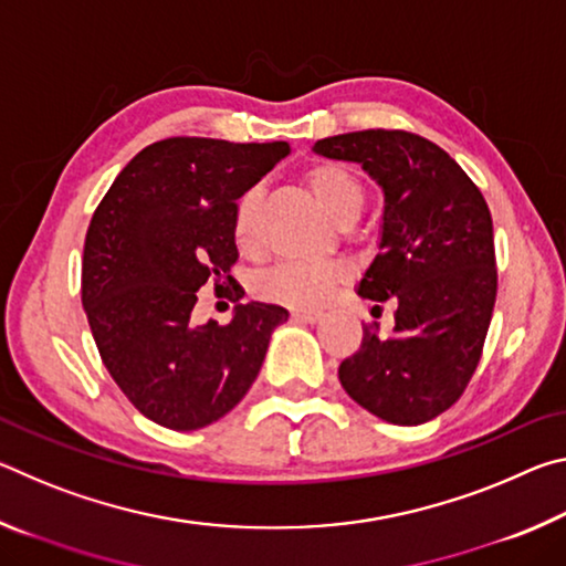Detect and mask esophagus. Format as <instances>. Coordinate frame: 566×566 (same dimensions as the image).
<instances>
[{"label":"esophagus","mask_w":566,"mask_h":566,"mask_svg":"<svg viewBox=\"0 0 566 566\" xmlns=\"http://www.w3.org/2000/svg\"><path fill=\"white\" fill-rule=\"evenodd\" d=\"M292 319L294 322H304V324H314V322L322 319V312L319 310H304V306H294Z\"/></svg>","instance_id":"1"}]
</instances>
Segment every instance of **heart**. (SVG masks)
Masks as SVG:
<instances>
[{"instance_id":"b5f03b06","label":"heart","mask_w":566,"mask_h":566,"mask_svg":"<svg viewBox=\"0 0 566 566\" xmlns=\"http://www.w3.org/2000/svg\"><path fill=\"white\" fill-rule=\"evenodd\" d=\"M304 187L312 191L324 214L334 222H352L361 212L364 191L361 179L339 161H314L304 169ZM262 189L249 187L242 191L232 214V237L242 252H254L260 244ZM347 280V266L334 260L324 262H282L266 270L256 290L264 300L290 306H317L332 294L334 286Z\"/></svg>"}]
</instances>
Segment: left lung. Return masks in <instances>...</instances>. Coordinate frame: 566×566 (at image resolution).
I'll use <instances>...</instances> for the list:
<instances>
[{
    "label": "left lung",
    "instance_id": "1",
    "mask_svg": "<svg viewBox=\"0 0 566 566\" xmlns=\"http://www.w3.org/2000/svg\"><path fill=\"white\" fill-rule=\"evenodd\" d=\"M314 151L357 161L385 189L379 254L357 292L395 304V329L364 324L359 349L339 364L342 387L389 424H424L464 395L482 357L496 300L490 207L467 171L419 134L349 132L319 139Z\"/></svg>",
    "mask_w": 566,
    "mask_h": 566
}]
</instances>
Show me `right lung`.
Returning <instances> with one entry per match:
<instances>
[{
    "label": "right lung",
    "instance_id": "obj_1",
    "mask_svg": "<svg viewBox=\"0 0 566 566\" xmlns=\"http://www.w3.org/2000/svg\"><path fill=\"white\" fill-rule=\"evenodd\" d=\"M286 155V142L169 137L142 149L94 209L82 260L92 337L117 387L161 427L191 432L234 409L290 317L249 302L224 327L191 322L205 284L234 282L239 195Z\"/></svg>",
    "mask_w": 566,
    "mask_h": 566
}]
</instances>
